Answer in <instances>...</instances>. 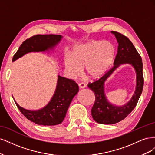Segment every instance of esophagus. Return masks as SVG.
<instances>
[{"instance_id":"esophagus-1","label":"esophagus","mask_w":155,"mask_h":155,"mask_svg":"<svg viewBox=\"0 0 155 155\" xmlns=\"http://www.w3.org/2000/svg\"><path fill=\"white\" fill-rule=\"evenodd\" d=\"M78 86H79V87L80 88H85L86 85H85V84L81 83H79V85H78Z\"/></svg>"}]
</instances>
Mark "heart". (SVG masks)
Segmentation results:
<instances>
[{
    "instance_id": "b5f03b06",
    "label": "heart",
    "mask_w": 155,
    "mask_h": 155,
    "mask_svg": "<svg viewBox=\"0 0 155 155\" xmlns=\"http://www.w3.org/2000/svg\"><path fill=\"white\" fill-rule=\"evenodd\" d=\"M115 48L110 42L92 41L75 46L71 54L64 57V67L68 76L76 78L81 75L83 68L93 79L101 78L114 62Z\"/></svg>"
}]
</instances>
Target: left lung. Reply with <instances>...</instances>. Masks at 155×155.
<instances>
[{"label": "left lung", "mask_w": 155, "mask_h": 155, "mask_svg": "<svg viewBox=\"0 0 155 155\" xmlns=\"http://www.w3.org/2000/svg\"><path fill=\"white\" fill-rule=\"evenodd\" d=\"M114 35L118 43V51L114 61V67L98 80L88 83V88L95 94V102L91 114L97 123L101 124H114L126 118L137 105L139 97L142 92L143 86V63L141 56L135 48L131 41L125 35L116 31H111ZM129 64L135 70L136 88L132 97L125 104L121 106L111 104L105 95L104 83L120 65Z\"/></svg>", "instance_id": "1"}]
</instances>
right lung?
<instances>
[{"label": "right lung", "instance_id": "1", "mask_svg": "<svg viewBox=\"0 0 155 155\" xmlns=\"http://www.w3.org/2000/svg\"><path fill=\"white\" fill-rule=\"evenodd\" d=\"M63 37L60 35H36L25 41L14 55L12 61L30 52H46L53 50ZM79 87L72 79L58 75L57 85L53 96L48 104L42 109L31 110L18 105V109L26 118L32 122L41 125L60 124L66 116L73 97L77 94Z\"/></svg>", "mask_w": 155, "mask_h": 155}]
</instances>
